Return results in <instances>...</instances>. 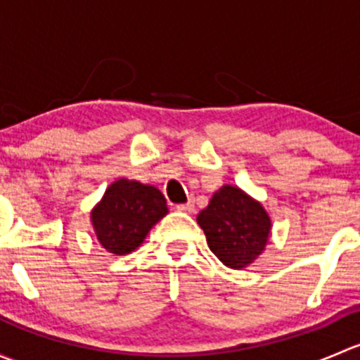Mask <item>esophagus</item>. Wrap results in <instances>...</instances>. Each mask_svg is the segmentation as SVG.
<instances>
[{
    "label": "esophagus",
    "mask_w": 360,
    "mask_h": 360,
    "mask_svg": "<svg viewBox=\"0 0 360 360\" xmlns=\"http://www.w3.org/2000/svg\"><path fill=\"white\" fill-rule=\"evenodd\" d=\"M193 207H195L193 200H188L186 203H179V205H177V210H183V212H191V210H193Z\"/></svg>",
    "instance_id": "1"
}]
</instances>
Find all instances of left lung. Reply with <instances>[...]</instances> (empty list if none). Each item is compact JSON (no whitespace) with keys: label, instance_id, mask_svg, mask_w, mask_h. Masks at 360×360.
Segmentation results:
<instances>
[{"label":"left lung","instance_id":"obj_1","mask_svg":"<svg viewBox=\"0 0 360 360\" xmlns=\"http://www.w3.org/2000/svg\"><path fill=\"white\" fill-rule=\"evenodd\" d=\"M209 249L226 266L240 270L266 245L270 217L259 202L235 186H223L197 216Z\"/></svg>","mask_w":360,"mask_h":360}]
</instances>
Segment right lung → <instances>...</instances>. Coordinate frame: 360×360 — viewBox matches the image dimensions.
<instances>
[{"mask_svg": "<svg viewBox=\"0 0 360 360\" xmlns=\"http://www.w3.org/2000/svg\"><path fill=\"white\" fill-rule=\"evenodd\" d=\"M167 214L162 191L137 181L118 179L92 210V223L101 245L112 254L132 252L148 231Z\"/></svg>", "mask_w": 360, "mask_h": 360, "instance_id": "obj_1", "label": "right lung"}]
</instances>
